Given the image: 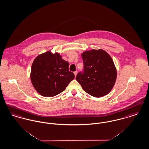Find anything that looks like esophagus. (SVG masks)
Instances as JSON below:
<instances>
[{"instance_id":"34e87169","label":"esophagus","mask_w":149,"mask_h":149,"mask_svg":"<svg viewBox=\"0 0 149 149\" xmlns=\"http://www.w3.org/2000/svg\"><path fill=\"white\" fill-rule=\"evenodd\" d=\"M77 71H75V72H74V76H76V75H77Z\"/></svg>"}]
</instances>
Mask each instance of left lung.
<instances>
[{
    "label": "left lung",
    "instance_id": "8db88e82",
    "mask_svg": "<svg viewBox=\"0 0 149 149\" xmlns=\"http://www.w3.org/2000/svg\"><path fill=\"white\" fill-rule=\"evenodd\" d=\"M82 72L76 77L84 91L95 97L111 91L117 78V70L110 56L102 49H92L82 54Z\"/></svg>",
    "mask_w": 149,
    "mask_h": 149
}]
</instances>
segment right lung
Segmentation results:
<instances>
[{"mask_svg": "<svg viewBox=\"0 0 149 149\" xmlns=\"http://www.w3.org/2000/svg\"><path fill=\"white\" fill-rule=\"evenodd\" d=\"M69 65L58 53L48 51L36 57L31 72V80L36 91L48 97L63 92L74 78Z\"/></svg>", "mask_w": 149, "mask_h": 149, "instance_id": "1", "label": "right lung"}]
</instances>
